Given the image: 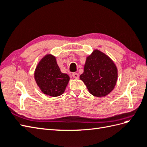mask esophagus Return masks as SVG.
Returning <instances> with one entry per match:
<instances>
[{"mask_svg":"<svg viewBox=\"0 0 147 147\" xmlns=\"http://www.w3.org/2000/svg\"><path fill=\"white\" fill-rule=\"evenodd\" d=\"M72 76H73V77L75 79H78L79 78V74L76 73H73V74H72Z\"/></svg>","mask_w":147,"mask_h":147,"instance_id":"1","label":"esophagus"}]
</instances>
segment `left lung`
<instances>
[{"label":"left lung","mask_w":147,"mask_h":147,"mask_svg":"<svg viewBox=\"0 0 147 147\" xmlns=\"http://www.w3.org/2000/svg\"><path fill=\"white\" fill-rule=\"evenodd\" d=\"M80 78L92 95L105 96L114 88L117 80V69L109 56L95 50L86 57L84 72Z\"/></svg>","instance_id":"left-lung-1"}]
</instances>
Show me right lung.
Returning a JSON list of instances; mask_svg holds the SVG:
<instances>
[{
  "mask_svg": "<svg viewBox=\"0 0 147 147\" xmlns=\"http://www.w3.org/2000/svg\"><path fill=\"white\" fill-rule=\"evenodd\" d=\"M35 82L41 91L47 95L58 96L62 95L69 81L67 74L61 73L54 55H45L35 69Z\"/></svg>",
  "mask_w": 147,
  "mask_h": 147,
  "instance_id": "add662e5",
  "label": "right lung"
}]
</instances>
